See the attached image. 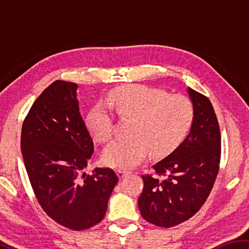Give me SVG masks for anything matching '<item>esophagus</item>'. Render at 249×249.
<instances>
[{
  "instance_id": "1",
  "label": "esophagus",
  "mask_w": 249,
  "mask_h": 249,
  "mask_svg": "<svg viewBox=\"0 0 249 249\" xmlns=\"http://www.w3.org/2000/svg\"><path fill=\"white\" fill-rule=\"evenodd\" d=\"M117 174H119L120 178H124V177H126V176L130 174V171L125 170V169H119V170H117Z\"/></svg>"
}]
</instances>
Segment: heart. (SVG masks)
Returning <instances> with one entry per match:
<instances>
[{
	"label": "heart",
	"mask_w": 249,
	"mask_h": 249,
	"mask_svg": "<svg viewBox=\"0 0 249 249\" xmlns=\"http://www.w3.org/2000/svg\"><path fill=\"white\" fill-rule=\"evenodd\" d=\"M104 104L121 119H130V137L112 142L103 151L105 163L115 168H130L149 154L165 157L187 137L191 128L193 105L187 96L169 95L166 91L142 84L112 90ZM87 127L95 141H109L114 123L107 107L96 104L87 115Z\"/></svg>",
	"instance_id": "1"
}]
</instances>
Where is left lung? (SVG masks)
<instances>
[{
  "mask_svg": "<svg viewBox=\"0 0 249 249\" xmlns=\"http://www.w3.org/2000/svg\"><path fill=\"white\" fill-rule=\"evenodd\" d=\"M187 91L195 111L190 132L170 155L155 163V176H142L141 214L161 227L176 226L195 215L208 199L220 166L221 133L212 103L191 88Z\"/></svg>",
  "mask_w": 249,
  "mask_h": 249,
  "instance_id": "1",
  "label": "left lung"
}]
</instances>
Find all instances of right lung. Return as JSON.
<instances>
[{
	"label": "right lung",
	"instance_id": "add662e5",
	"mask_svg": "<svg viewBox=\"0 0 249 249\" xmlns=\"http://www.w3.org/2000/svg\"><path fill=\"white\" fill-rule=\"evenodd\" d=\"M78 84L54 81L34 102L20 137L24 165L38 203L58 224L83 231L103 220L119 178L109 168L83 172L94 151L81 116Z\"/></svg>",
	"mask_w": 249,
	"mask_h": 249
}]
</instances>
